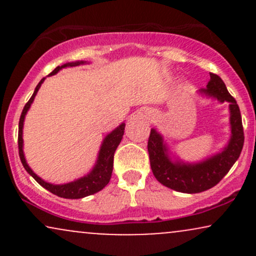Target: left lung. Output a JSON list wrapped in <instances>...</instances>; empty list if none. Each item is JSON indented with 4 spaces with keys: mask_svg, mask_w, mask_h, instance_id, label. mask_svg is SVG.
Segmentation results:
<instances>
[{
    "mask_svg": "<svg viewBox=\"0 0 256 256\" xmlns=\"http://www.w3.org/2000/svg\"><path fill=\"white\" fill-rule=\"evenodd\" d=\"M210 76L207 89L201 92L213 96L220 102H228L230 108L231 140L224 150L198 164L173 162L162 137L154 128L150 130L148 140L149 160L155 178L162 185L179 192L198 194L216 186L240 158L244 143L242 118L236 100L230 95L218 74L210 73Z\"/></svg>",
    "mask_w": 256,
    "mask_h": 256,
    "instance_id": "8db88e82",
    "label": "left lung"
}]
</instances>
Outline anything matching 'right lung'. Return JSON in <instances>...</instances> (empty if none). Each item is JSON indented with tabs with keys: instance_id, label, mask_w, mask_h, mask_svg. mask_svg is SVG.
<instances>
[{
	"instance_id": "obj_1",
	"label": "right lung",
	"mask_w": 256,
	"mask_h": 256,
	"mask_svg": "<svg viewBox=\"0 0 256 256\" xmlns=\"http://www.w3.org/2000/svg\"><path fill=\"white\" fill-rule=\"evenodd\" d=\"M84 64V61L70 62V64H62V66H58L56 68L50 73V76L58 73L60 70L64 68V67L78 66V64ZM44 79L46 78H43L42 80L38 83L36 89H34V92L32 94L31 98L28 100V104H25L24 110L22 112V116H20L19 134H18V146H19V156H20V160H22V166H24L26 171L30 173L32 177L34 178V180H36L38 184L42 185V186L46 188L48 192H50L52 194H54V195L58 196V198H85V196L92 195V194L98 192L100 190L104 189L106 185L110 183L112 172H113L114 152H116V148H118L120 142H122V134H124V130H125V124L120 125L119 128H116V130L112 131L110 134L104 138L101 149H100L98 162H96L95 167H94L92 171H91L89 174L85 176V177L80 179H77V180L74 182H71V183L62 184V185H54L50 183H46V182H44L43 179L38 177L36 173H34V171L28 167L24 158V152H22V125H24L25 116L26 113H28L31 104L34 102V96H36L37 91L40 88V85H42Z\"/></svg>"
}]
</instances>
